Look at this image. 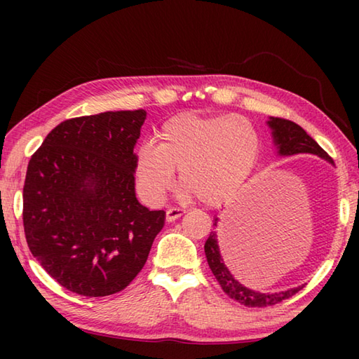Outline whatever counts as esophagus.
<instances>
[{
  "label": "esophagus",
  "instance_id": "34e87169",
  "mask_svg": "<svg viewBox=\"0 0 359 359\" xmlns=\"http://www.w3.org/2000/svg\"><path fill=\"white\" fill-rule=\"evenodd\" d=\"M184 214H185L184 209H177V208L168 209V210H166V220H168L169 223L175 222V220H177V218H180Z\"/></svg>",
  "mask_w": 359,
  "mask_h": 359
}]
</instances>
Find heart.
Wrapping results in <instances>:
<instances>
[{"label":"heart","instance_id":"b5f03b06","mask_svg":"<svg viewBox=\"0 0 359 359\" xmlns=\"http://www.w3.org/2000/svg\"><path fill=\"white\" fill-rule=\"evenodd\" d=\"M263 137L244 115L182 114L158 133V145L139 147L135 165L137 193L158 205L174 187V171L187 194L205 205L233 199L257 168Z\"/></svg>","mask_w":359,"mask_h":359}]
</instances>
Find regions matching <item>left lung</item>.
Returning <instances> with one entry per match:
<instances>
[{
    "label": "left lung",
    "instance_id": "1",
    "mask_svg": "<svg viewBox=\"0 0 359 359\" xmlns=\"http://www.w3.org/2000/svg\"><path fill=\"white\" fill-rule=\"evenodd\" d=\"M267 126L271 128L272 142H274L276 154L278 156H293L299 154H311L317 155L321 160H326L327 163L334 165L332 158L326 154V151L320 147L313 137H311L304 131L299 125H296L294 121L269 117L267 120ZM218 218H214V226L217 229L218 226ZM205 258L210 271L214 272L217 282L220 283L224 293H226L231 299L238 301L244 306L248 307H266V306H274V304L282 302L288 299L293 294H296L302 287H294L285 291H278V293H261V291H255L252 288H247L245 285H242L238 278L231 274V271L226 267L223 261V257L220 253V247H218L217 241V231H212L210 236L204 244Z\"/></svg>",
    "mask_w": 359,
    "mask_h": 359
}]
</instances>
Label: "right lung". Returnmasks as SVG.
Segmentation results:
<instances>
[{
  "instance_id": "1",
  "label": "right lung",
  "mask_w": 359,
  "mask_h": 359,
  "mask_svg": "<svg viewBox=\"0 0 359 359\" xmlns=\"http://www.w3.org/2000/svg\"><path fill=\"white\" fill-rule=\"evenodd\" d=\"M145 117L137 109L65 120L28 163V247L72 293L101 297L128 287L165 226V210H149L135 190V147Z\"/></svg>"
}]
</instances>
